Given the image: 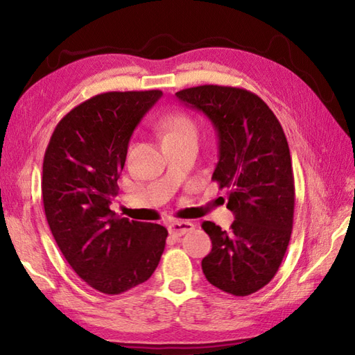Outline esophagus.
I'll return each mask as SVG.
<instances>
[{"instance_id": "34e87169", "label": "esophagus", "mask_w": 355, "mask_h": 355, "mask_svg": "<svg viewBox=\"0 0 355 355\" xmlns=\"http://www.w3.org/2000/svg\"><path fill=\"white\" fill-rule=\"evenodd\" d=\"M169 233L175 236H182L184 233L193 230V224L191 221H172L168 225Z\"/></svg>"}]
</instances>
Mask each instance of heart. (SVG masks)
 I'll list each match as a JSON object with an SVG mask.
<instances>
[{
  "mask_svg": "<svg viewBox=\"0 0 355 355\" xmlns=\"http://www.w3.org/2000/svg\"><path fill=\"white\" fill-rule=\"evenodd\" d=\"M197 134V125L186 114H173L163 120V137L168 139L172 135Z\"/></svg>",
  "mask_w": 355,
  "mask_h": 355,
  "instance_id": "b5f03b06",
  "label": "heart"
}]
</instances>
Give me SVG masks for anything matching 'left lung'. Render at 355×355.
<instances>
[{
	"label": "left lung",
	"instance_id": "1",
	"mask_svg": "<svg viewBox=\"0 0 355 355\" xmlns=\"http://www.w3.org/2000/svg\"><path fill=\"white\" fill-rule=\"evenodd\" d=\"M201 111L218 135L212 180L227 189L230 230L212 221L201 227L212 252L201 261L207 281L233 296H248L277 273L288 247L294 215L290 148L277 117L244 88L200 85L175 93Z\"/></svg>",
	"mask_w": 355,
	"mask_h": 355
}]
</instances>
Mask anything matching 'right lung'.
<instances>
[{"label": "right lung", "instance_id": "right-lung-1", "mask_svg": "<svg viewBox=\"0 0 355 355\" xmlns=\"http://www.w3.org/2000/svg\"><path fill=\"white\" fill-rule=\"evenodd\" d=\"M163 93L110 92L82 102L51 134L42 164V202L51 235L76 275L105 294L143 284L160 262L168 230L110 209L128 143Z\"/></svg>", "mask_w": 355, "mask_h": 355}]
</instances>
